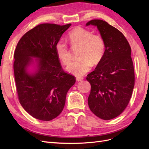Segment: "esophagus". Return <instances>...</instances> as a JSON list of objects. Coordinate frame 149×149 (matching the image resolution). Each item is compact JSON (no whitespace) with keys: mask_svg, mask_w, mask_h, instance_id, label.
<instances>
[{"mask_svg":"<svg viewBox=\"0 0 149 149\" xmlns=\"http://www.w3.org/2000/svg\"><path fill=\"white\" fill-rule=\"evenodd\" d=\"M83 78L81 77H76V81H81L83 80Z\"/></svg>","mask_w":149,"mask_h":149,"instance_id":"1","label":"esophagus"}]
</instances>
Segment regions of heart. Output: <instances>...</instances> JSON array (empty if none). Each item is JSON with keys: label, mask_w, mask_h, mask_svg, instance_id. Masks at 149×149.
<instances>
[{"label": "heart", "mask_w": 149, "mask_h": 149, "mask_svg": "<svg viewBox=\"0 0 149 149\" xmlns=\"http://www.w3.org/2000/svg\"><path fill=\"white\" fill-rule=\"evenodd\" d=\"M73 48L80 47L78 60L72 62L66 70L76 76H82L89 71L93 65H97L104 56L105 45L103 39L98 35L81 27L71 31L68 37ZM55 52L59 60L65 65L71 61V53L64 40L60 39L55 45Z\"/></svg>", "instance_id": "obj_1"}]
</instances>
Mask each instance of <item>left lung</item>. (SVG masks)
<instances>
[{
  "label": "left lung",
  "mask_w": 149,
  "mask_h": 149,
  "mask_svg": "<svg viewBox=\"0 0 149 149\" xmlns=\"http://www.w3.org/2000/svg\"><path fill=\"white\" fill-rule=\"evenodd\" d=\"M86 26H96L105 45L104 56L86 79L91 86L89 109L98 118L110 120L124 111L131 97L135 76L131 48L120 31L102 20Z\"/></svg>",
  "instance_id": "8db88e82"
}]
</instances>
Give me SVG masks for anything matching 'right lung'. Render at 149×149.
<instances>
[{
	"label": "right lung",
	"mask_w": 149,
	"mask_h": 149,
	"mask_svg": "<svg viewBox=\"0 0 149 149\" xmlns=\"http://www.w3.org/2000/svg\"><path fill=\"white\" fill-rule=\"evenodd\" d=\"M71 24H42L19 40L14 53L15 80L20 104L34 118L49 121L63 109L75 77L63 70L55 45Z\"/></svg>",
	"instance_id": "obj_1"
}]
</instances>
